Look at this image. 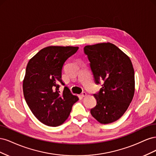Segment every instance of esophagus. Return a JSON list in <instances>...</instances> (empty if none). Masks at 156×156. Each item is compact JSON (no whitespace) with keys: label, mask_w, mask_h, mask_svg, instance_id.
I'll list each match as a JSON object with an SVG mask.
<instances>
[{"label":"esophagus","mask_w":156,"mask_h":156,"mask_svg":"<svg viewBox=\"0 0 156 156\" xmlns=\"http://www.w3.org/2000/svg\"><path fill=\"white\" fill-rule=\"evenodd\" d=\"M81 96H82L83 97H85V96H87V93H86L85 92H83L82 94H81Z\"/></svg>","instance_id":"1"}]
</instances>
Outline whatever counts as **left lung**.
Segmentation results:
<instances>
[{
	"label": "left lung",
	"mask_w": 156,
	"mask_h": 156,
	"mask_svg": "<svg viewBox=\"0 0 156 156\" xmlns=\"http://www.w3.org/2000/svg\"><path fill=\"white\" fill-rule=\"evenodd\" d=\"M84 53L96 83L103 82L100 91L94 94L97 103L90 113L101 124L112 123L124 114L133 100L135 75L131 61L111 43L87 45Z\"/></svg>",
	"instance_id": "left-lung-1"
}]
</instances>
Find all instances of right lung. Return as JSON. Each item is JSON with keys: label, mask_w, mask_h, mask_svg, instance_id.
<instances>
[{"label": "right lung", "mask_w": 156, "mask_h": 156, "mask_svg": "<svg viewBox=\"0 0 156 156\" xmlns=\"http://www.w3.org/2000/svg\"><path fill=\"white\" fill-rule=\"evenodd\" d=\"M78 47L49 46L40 50L28 62L23 89L25 101L36 119L44 124L56 127L62 124L79 100L64 86L62 69L66 60Z\"/></svg>", "instance_id": "right-lung-1"}]
</instances>
